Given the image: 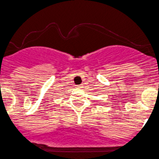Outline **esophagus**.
Segmentation results:
<instances>
[{"mask_svg": "<svg viewBox=\"0 0 159 159\" xmlns=\"http://www.w3.org/2000/svg\"><path fill=\"white\" fill-rule=\"evenodd\" d=\"M76 87H77V88H82L83 85H82V84H81V85H77Z\"/></svg>", "mask_w": 159, "mask_h": 159, "instance_id": "1", "label": "esophagus"}]
</instances>
